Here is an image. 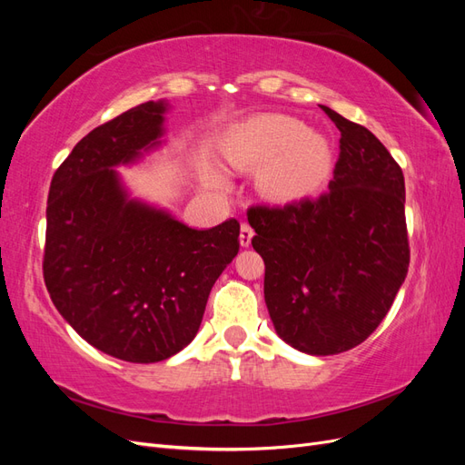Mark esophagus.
<instances>
[{
    "mask_svg": "<svg viewBox=\"0 0 465 465\" xmlns=\"http://www.w3.org/2000/svg\"><path fill=\"white\" fill-rule=\"evenodd\" d=\"M252 236H254V231H252V227L248 223H242L241 224V246H250L252 244Z\"/></svg>",
    "mask_w": 465,
    "mask_h": 465,
    "instance_id": "obj_1",
    "label": "esophagus"
}]
</instances>
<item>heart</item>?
Returning a JSON list of instances; mask_svg holds the SVG:
<instances>
[{"mask_svg": "<svg viewBox=\"0 0 465 465\" xmlns=\"http://www.w3.org/2000/svg\"><path fill=\"white\" fill-rule=\"evenodd\" d=\"M232 168H260L262 190L277 202H299L316 193L331 174L333 151L326 137L308 132L297 118L256 116L224 139Z\"/></svg>", "mask_w": 465, "mask_h": 465, "instance_id": "b5f03b06", "label": "heart"}]
</instances>
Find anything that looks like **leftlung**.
Instances as JSON below:
<instances>
[{"label":"left lung","instance_id":"obj_1","mask_svg":"<svg viewBox=\"0 0 465 465\" xmlns=\"http://www.w3.org/2000/svg\"><path fill=\"white\" fill-rule=\"evenodd\" d=\"M322 110L341 132L330 190L316 200L248 211L273 328L316 357L367 340L410 267L400 164L364 125Z\"/></svg>","mask_w":465,"mask_h":465}]
</instances>
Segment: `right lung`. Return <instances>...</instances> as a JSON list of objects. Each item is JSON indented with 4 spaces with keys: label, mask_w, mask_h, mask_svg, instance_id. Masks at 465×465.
<instances>
[{
    "label": "right lung",
    "mask_w": 465,
    "mask_h": 465,
    "mask_svg": "<svg viewBox=\"0 0 465 465\" xmlns=\"http://www.w3.org/2000/svg\"><path fill=\"white\" fill-rule=\"evenodd\" d=\"M166 101L87 134L55 171L46 207L45 283L83 340L128 362H159L200 330L211 287L238 254L241 224L192 229L132 198L118 166L164 142Z\"/></svg>",
    "instance_id": "add662e5"
}]
</instances>
